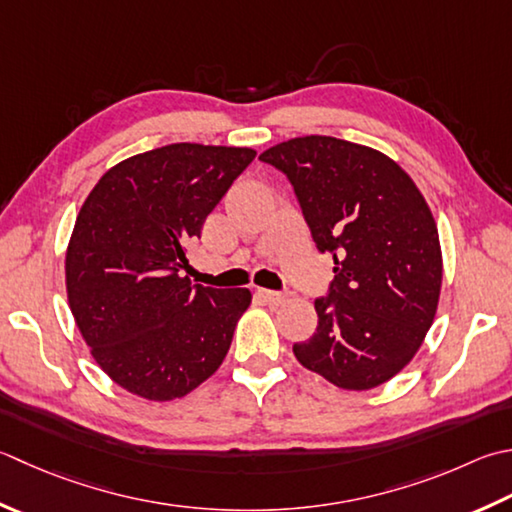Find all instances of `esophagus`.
Instances as JSON below:
<instances>
[{"mask_svg": "<svg viewBox=\"0 0 512 512\" xmlns=\"http://www.w3.org/2000/svg\"><path fill=\"white\" fill-rule=\"evenodd\" d=\"M257 293L262 295L266 302L270 304H282L286 302V293H282V290H268V288H257Z\"/></svg>", "mask_w": 512, "mask_h": 512, "instance_id": "34e87169", "label": "esophagus"}]
</instances>
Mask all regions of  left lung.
<instances>
[{"label": "left lung", "instance_id": "8db88e82", "mask_svg": "<svg viewBox=\"0 0 512 512\" xmlns=\"http://www.w3.org/2000/svg\"><path fill=\"white\" fill-rule=\"evenodd\" d=\"M284 173L319 253L335 259L317 330L293 346L308 370L346 390L388 382L422 346L442 286V250L426 199L393 159L308 135L259 155Z\"/></svg>", "mask_w": 512, "mask_h": 512}]
</instances>
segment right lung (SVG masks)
I'll return each instance as SVG.
<instances>
[{"label": "right lung", "instance_id": "right-lung-1", "mask_svg": "<svg viewBox=\"0 0 512 512\" xmlns=\"http://www.w3.org/2000/svg\"><path fill=\"white\" fill-rule=\"evenodd\" d=\"M255 159L170 144L124 159L90 190L66 253L68 304L95 362L144 399L184 397L224 362L248 288L190 284L188 246Z\"/></svg>", "mask_w": 512, "mask_h": 512}]
</instances>
